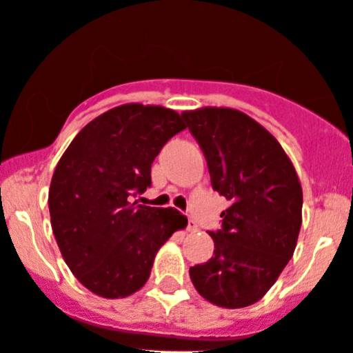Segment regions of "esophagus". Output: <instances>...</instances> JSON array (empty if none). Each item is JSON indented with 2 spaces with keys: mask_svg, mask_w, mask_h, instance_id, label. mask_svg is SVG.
Masks as SVG:
<instances>
[{
  "mask_svg": "<svg viewBox=\"0 0 353 353\" xmlns=\"http://www.w3.org/2000/svg\"><path fill=\"white\" fill-rule=\"evenodd\" d=\"M186 228H188V232H196V230H199V227H196V223L193 220H188V227H186Z\"/></svg>",
  "mask_w": 353,
  "mask_h": 353,
  "instance_id": "esophagus-1",
  "label": "esophagus"
}]
</instances>
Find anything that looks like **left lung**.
Segmentation results:
<instances>
[{
    "mask_svg": "<svg viewBox=\"0 0 353 353\" xmlns=\"http://www.w3.org/2000/svg\"><path fill=\"white\" fill-rule=\"evenodd\" d=\"M204 151L211 184L230 202L214 253L190 268L205 301L220 307L255 304L292 259L303 223V188L281 144L260 123L228 107L184 110Z\"/></svg>",
    "mask_w": 353,
    "mask_h": 353,
    "instance_id": "1",
    "label": "left lung"
}]
</instances>
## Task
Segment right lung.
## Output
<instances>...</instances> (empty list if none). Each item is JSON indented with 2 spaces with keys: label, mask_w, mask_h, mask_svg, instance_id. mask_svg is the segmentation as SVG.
<instances>
[{
  "label": "right lung",
  "mask_w": 353,
  "mask_h": 353,
  "mask_svg": "<svg viewBox=\"0 0 353 353\" xmlns=\"http://www.w3.org/2000/svg\"><path fill=\"white\" fill-rule=\"evenodd\" d=\"M186 128L160 105L125 103L88 123L56 165L50 225L75 278L93 294L123 299L148 281L154 256L188 225L174 208L137 205L151 184V163Z\"/></svg>",
  "instance_id": "obj_1"
}]
</instances>
